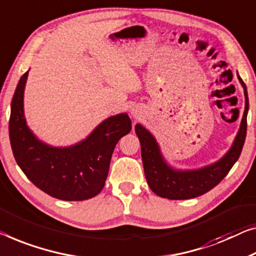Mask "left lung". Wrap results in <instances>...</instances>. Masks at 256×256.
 <instances>
[{"label":"left lung","mask_w":256,"mask_h":256,"mask_svg":"<svg viewBox=\"0 0 256 256\" xmlns=\"http://www.w3.org/2000/svg\"><path fill=\"white\" fill-rule=\"evenodd\" d=\"M238 79L245 93V112L242 124L230 150L212 166L198 170L180 171L172 169L163 160L154 136L140 124L136 125V133L141 144V158L148 186L158 196L170 200H186L200 196L222 182L237 162L246 139L248 112V95L246 85L239 76Z\"/></svg>","instance_id":"obj_1"}]
</instances>
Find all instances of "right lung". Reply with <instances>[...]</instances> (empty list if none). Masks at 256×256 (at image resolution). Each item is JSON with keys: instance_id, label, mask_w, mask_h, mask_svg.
Masks as SVG:
<instances>
[{"instance_id": "right-lung-1", "label": "right lung", "mask_w": 256, "mask_h": 256, "mask_svg": "<svg viewBox=\"0 0 256 256\" xmlns=\"http://www.w3.org/2000/svg\"><path fill=\"white\" fill-rule=\"evenodd\" d=\"M28 71L19 80L11 102L9 136L17 164L36 188L52 198L82 201L104 188L116 144L131 131L126 114L109 117L85 140L57 148L36 138L24 117V88Z\"/></svg>"}]
</instances>
